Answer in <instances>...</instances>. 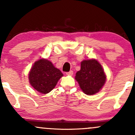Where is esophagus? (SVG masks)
I'll use <instances>...</instances> for the list:
<instances>
[{
	"label": "esophagus",
	"instance_id": "obj_1",
	"mask_svg": "<svg viewBox=\"0 0 135 135\" xmlns=\"http://www.w3.org/2000/svg\"><path fill=\"white\" fill-rule=\"evenodd\" d=\"M73 74H74V72H73L72 70H70V72H66V74L67 75H72Z\"/></svg>",
	"mask_w": 135,
	"mask_h": 135
}]
</instances>
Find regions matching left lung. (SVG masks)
Listing matches in <instances>:
<instances>
[{"mask_svg":"<svg viewBox=\"0 0 135 135\" xmlns=\"http://www.w3.org/2000/svg\"><path fill=\"white\" fill-rule=\"evenodd\" d=\"M75 80L85 94L93 95L102 89L106 81V75L100 63L94 59L83 60L80 70L76 73Z\"/></svg>","mask_w":135,"mask_h":135,"instance_id":"1","label":"left lung"}]
</instances>
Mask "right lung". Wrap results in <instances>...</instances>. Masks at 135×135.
<instances>
[{
    "instance_id": "obj_1",
    "label": "right lung",
    "mask_w": 135,
    "mask_h": 135,
    "mask_svg": "<svg viewBox=\"0 0 135 135\" xmlns=\"http://www.w3.org/2000/svg\"><path fill=\"white\" fill-rule=\"evenodd\" d=\"M60 70L46 59H40L34 63L28 75L30 84L35 90L47 94L55 88L63 76Z\"/></svg>"
}]
</instances>
